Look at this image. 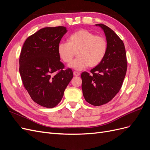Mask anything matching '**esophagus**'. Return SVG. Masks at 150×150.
<instances>
[{
	"label": "esophagus",
	"instance_id": "obj_1",
	"mask_svg": "<svg viewBox=\"0 0 150 150\" xmlns=\"http://www.w3.org/2000/svg\"><path fill=\"white\" fill-rule=\"evenodd\" d=\"M73 74L75 76H78L80 75V73H79V72H77V71H74L73 72Z\"/></svg>",
	"mask_w": 150,
	"mask_h": 150
}]
</instances>
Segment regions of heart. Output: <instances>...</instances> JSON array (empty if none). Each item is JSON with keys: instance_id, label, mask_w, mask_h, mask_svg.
<instances>
[{"instance_id": "obj_1", "label": "heart", "mask_w": 150, "mask_h": 150, "mask_svg": "<svg viewBox=\"0 0 150 150\" xmlns=\"http://www.w3.org/2000/svg\"><path fill=\"white\" fill-rule=\"evenodd\" d=\"M107 51L106 38L86 29L72 34L68 42H61L57 46L59 57L65 63H69L77 52L78 57L69 66L76 70H82L88 66H98L105 57Z\"/></svg>"}]
</instances>
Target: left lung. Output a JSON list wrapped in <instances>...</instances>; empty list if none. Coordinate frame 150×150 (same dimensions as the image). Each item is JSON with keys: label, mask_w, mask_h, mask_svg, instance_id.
I'll list each match as a JSON object with an SVG mask.
<instances>
[{"label": "left lung", "mask_w": 150, "mask_h": 150, "mask_svg": "<svg viewBox=\"0 0 150 150\" xmlns=\"http://www.w3.org/2000/svg\"><path fill=\"white\" fill-rule=\"evenodd\" d=\"M108 42V51L101 63L81 74L82 90L85 100L93 106L106 104L120 91L127 70L125 45L114 31L103 24Z\"/></svg>", "instance_id": "8db88e82"}]
</instances>
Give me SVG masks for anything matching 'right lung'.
<instances>
[{
  "mask_svg": "<svg viewBox=\"0 0 150 150\" xmlns=\"http://www.w3.org/2000/svg\"><path fill=\"white\" fill-rule=\"evenodd\" d=\"M66 33L64 26L44 28L28 37L22 46L19 58L22 83L40 106H56L73 78L72 69H64L57 53L58 44Z\"/></svg>",
  "mask_w": 150,
  "mask_h": 150,
  "instance_id": "add662e5",
  "label": "right lung"
}]
</instances>
